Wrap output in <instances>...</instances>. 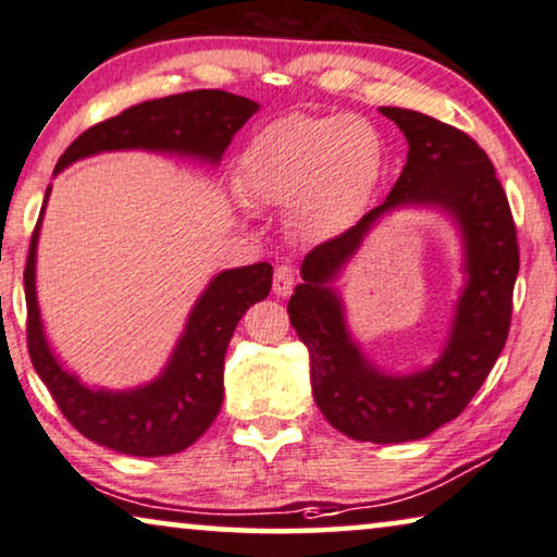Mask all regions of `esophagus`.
<instances>
[{
  "label": "esophagus",
  "instance_id": "1",
  "mask_svg": "<svg viewBox=\"0 0 557 557\" xmlns=\"http://www.w3.org/2000/svg\"><path fill=\"white\" fill-rule=\"evenodd\" d=\"M295 287V270L289 264H280L275 270V277H272V293L277 297H287Z\"/></svg>",
  "mask_w": 557,
  "mask_h": 557
}]
</instances>
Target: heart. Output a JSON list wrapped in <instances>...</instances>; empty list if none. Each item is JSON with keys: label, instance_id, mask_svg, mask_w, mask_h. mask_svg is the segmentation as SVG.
<instances>
[{"label": "heart", "instance_id": "b5f03b06", "mask_svg": "<svg viewBox=\"0 0 557 557\" xmlns=\"http://www.w3.org/2000/svg\"><path fill=\"white\" fill-rule=\"evenodd\" d=\"M383 159L381 133L360 115L289 113L242 151L237 191L249 203L289 209L297 234L325 239L366 209Z\"/></svg>", "mask_w": 557, "mask_h": 557}]
</instances>
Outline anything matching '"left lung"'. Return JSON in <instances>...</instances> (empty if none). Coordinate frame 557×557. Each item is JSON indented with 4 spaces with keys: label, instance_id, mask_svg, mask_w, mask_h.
<instances>
[{
    "label": "left lung",
    "instance_id": "1",
    "mask_svg": "<svg viewBox=\"0 0 557 557\" xmlns=\"http://www.w3.org/2000/svg\"><path fill=\"white\" fill-rule=\"evenodd\" d=\"M381 113L409 140L401 176L381 207L341 237L310 249L287 312L297 338L308 346L312 396L331 426L358 442L398 444L424 438L457 419L490 375L510 333L520 249L507 194L476 140L406 108H381ZM401 206L442 208L458 222L468 282L443 356L424 372L388 376L349 338L330 282L374 222Z\"/></svg>",
    "mask_w": 557,
    "mask_h": 557
}]
</instances>
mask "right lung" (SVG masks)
Returning <instances> with one entry per match:
<instances>
[{
	"mask_svg": "<svg viewBox=\"0 0 557 557\" xmlns=\"http://www.w3.org/2000/svg\"><path fill=\"white\" fill-rule=\"evenodd\" d=\"M255 100L224 90H191L146 100L81 133L60 156L54 174L70 163L103 151H161L219 163L234 133L257 113ZM50 189L45 194V203ZM40 219L29 242L25 268L27 348L37 375L62 417L83 436L131 457H166L184 451L207 432L224 398V354L247 308L272 287V264L257 262L224 270L209 282L189 312L174 354L159 379L131 391L90 388L62 368L50 350L35 287Z\"/></svg>",
	"mask_w": 557,
	"mask_h": 557,
	"instance_id": "right-lung-1",
	"label": "right lung"
}]
</instances>
